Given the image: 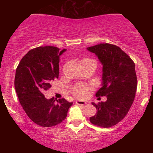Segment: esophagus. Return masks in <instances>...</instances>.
<instances>
[{
	"label": "esophagus",
	"mask_w": 153,
	"mask_h": 153,
	"mask_svg": "<svg viewBox=\"0 0 153 153\" xmlns=\"http://www.w3.org/2000/svg\"><path fill=\"white\" fill-rule=\"evenodd\" d=\"M75 103H76V104H78V105H81V106H84L86 104V102H85V101H81V100H77V101H75Z\"/></svg>",
	"instance_id": "34e87169"
}]
</instances>
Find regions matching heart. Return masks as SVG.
<instances>
[{
	"label": "heart",
	"mask_w": 153,
	"mask_h": 153,
	"mask_svg": "<svg viewBox=\"0 0 153 153\" xmlns=\"http://www.w3.org/2000/svg\"><path fill=\"white\" fill-rule=\"evenodd\" d=\"M92 86L88 85H78L74 90V94L78 98H84L89 94Z\"/></svg>",
	"instance_id": "b5f03b06"
}]
</instances>
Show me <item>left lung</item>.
<instances>
[{"label":"left lung","instance_id":"left-lung-1","mask_svg":"<svg viewBox=\"0 0 153 153\" xmlns=\"http://www.w3.org/2000/svg\"><path fill=\"white\" fill-rule=\"evenodd\" d=\"M86 49L98 57L103 67L101 87L95 95L106 97L105 102H92L97 113L89 121L110 127L126 116L133 103L137 89L135 64L121 48L112 44H100Z\"/></svg>","mask_w":153,"mask_h":153}]
</instances>
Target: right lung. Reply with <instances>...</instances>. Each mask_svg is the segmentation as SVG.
<instances>
[{
    "label": "right lung",
    "mask_w": 153,
    "mask_h": 153,
    "mask_svg": "<svg viewBox=\"0 0 153 153\" xmlns=\"http://www.w3.org/2000/svg\"><path fill=\"white\" fill-rule=\"evenodd\" d=\"M67 49L46 46L29 51L17 67L15 88L28 117L41 126L59 124L66 118L72 102L64 98L55 101L44 95L59 75L60 56Z\"/></svg>",
    "instance_id": "1"
}]
</instances>
